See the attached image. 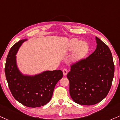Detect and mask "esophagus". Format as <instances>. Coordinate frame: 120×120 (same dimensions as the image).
I'll use <instances>...</instances> for the list:
<instances>
[{
    "mask_svg": "<svg viewBox=\"0 0 120 120\" xmlns=\"http://www.w3.org/2000/svg\"><path fill=\"white\" fill-rule=\"evenodd\" d=\"M63 74H64V75H66L68 72V69H67V68H64V69L63 70Z\"/></svg>",
    "mask_w": 120,
    "mask_h": 120,
    "instance_id": "obj_1",
    "label": "esophagus"
}]
</instances>
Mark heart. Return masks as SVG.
<instances>
[{"label":"heart","instance_id":"1","mask_svg":"<svg viewBox=\"0 0 120 120\" xmlns=\"http://www.w3.org/2000/svg\"><path fill=\"white\" fill-rule=\"evenodd\" d=\"M68 48L69 51L74 49L72 56L74 60H77L83 57L87 54L89 49L87 43L84 41L79 42V41L75 38L69 41Z\"/></svg>","mask_w":120,"mask_h":120}]
</instances>
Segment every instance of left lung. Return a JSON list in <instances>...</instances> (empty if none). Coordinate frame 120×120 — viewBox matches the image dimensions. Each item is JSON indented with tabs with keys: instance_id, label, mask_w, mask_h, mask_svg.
<instances>
[{
	"instance_id": "1",
	"label": "left lung",
	"mask_w": 120,
	"mask_h": 120,
	"mask_svg": "<svg viewBox=\"0 0 120 120\" xmlns=\"http://www.w3.org/2000/svg\"><path fill=\"white\" fill-rule=\"evenodd\" d=\"M97 46L94 52L71 66L67 74L69 93L74 102L91 105L99 103L107 96L115 72L113 57L109 47L96 37Z\"/></svg>"
}]
</instances>
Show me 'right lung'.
<instances>
[{
  "instance_id": "add662e5",
  "label": "right lung",
  "mask_w": 120,
  "mask_h": 120,
  "mask_svg": "<svg viewBox=\"0 0 120 120\" xmlns=\"http://www.w3.org/2000/svg\"><path fill=\"white\" fill-rule=\"evenodd\" d=\"M25 41L21 40L11 48L5 65V77L15 99L26 107H40L51 100L55 85L63 73L60 70H55L32 77L21 74L16 66L15 55Z\"/></svg>"
}]
</instances>
